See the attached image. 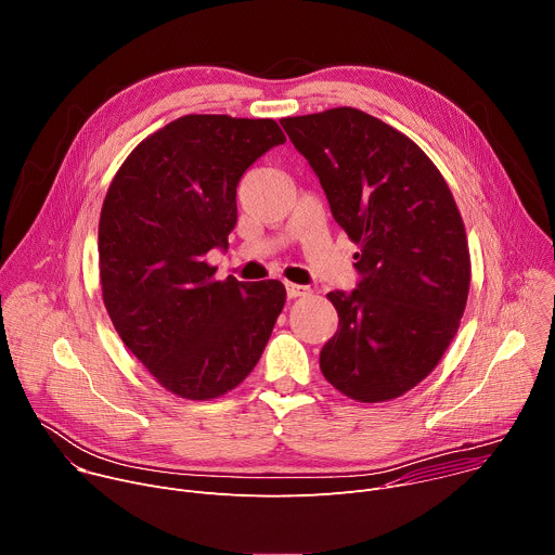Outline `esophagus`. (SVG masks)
Listing matches in <instances>:
<instances>
[{
  "label": "esophagus",
  "mask_w": 555,
  "mask_h": 555,
  "mask_svg": "<svg viewBox=\"0 0 555 555\" xmlns=\"http://www.w3.org/2000/svg\"><path fill=\"white\" fill-rule=\"evenodd\" d=\"M285 289H287V298H300V296H307V294H309V287L296 285V283H287Z\"/></svg>",
  "instance_id": "esophagus-1"
}]
</instances>
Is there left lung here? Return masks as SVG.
Instances as JSON below:
<instances>
[{"instance_id":"obj_1","label":"left lung","mask_w":555,"mask_h":555,"mask_svg":"<svg viewBox=\"0 0 555 555\" xmlns=\"http://www.w3.org/2000/svg\"><path fill=\"white\" fill-rule=\"evenodd\" d=\"M281 125L358 244L356 289L327 294L340 323L321 371L351 400L400 398L437 366L465 309L469 253L454 197L411 138L360 109Z\"/></svg>"}]
</instances>
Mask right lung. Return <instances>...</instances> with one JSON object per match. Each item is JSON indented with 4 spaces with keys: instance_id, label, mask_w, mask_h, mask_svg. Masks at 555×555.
<instances>
[{
    "instance_id": "1",
    "label": "right lung",
    "mask_w": 555,
    "mask_h": 555,
    "mask_svg": "<svg viewBox=\"0 0 555 555\" xmlns=\"http://www.w3.org/2000/svg\"><path fill=\"white\" fill-rule=\"evenodd\" d=\"M270 118L189 114L142 140L109 184L99 221L103 300L127 349L167 390L212 400L259 362L285 305L281 281H215L236 184L283 144Z\"/></svg>"
}]
</instances>
